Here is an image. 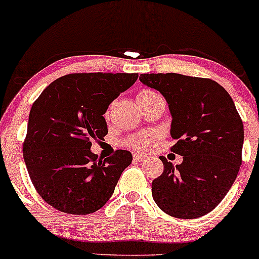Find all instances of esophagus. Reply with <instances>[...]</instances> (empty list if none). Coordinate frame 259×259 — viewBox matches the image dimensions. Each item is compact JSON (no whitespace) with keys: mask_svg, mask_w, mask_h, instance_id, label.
<instances>
[{"mask_svg":"<svg viewBox=\"0 0 259 259\" xmlns=\"http://www.w3.org/2000/svg\"><path fill=\"white\" fill-rule=\"evenodd\" d=\"M133 159H135L136 161H143L144 159H145V156H144V155H142V154H137V153H135V154H133Z\"/></svg>","mask_w":259,"mask_h":259,"instance_id":"34e87169","label":"esophagus"}]
</instances>
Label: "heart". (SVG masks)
I'll return each mask as SVG.
<instances>
[{
  "label": "heart",
  "mask_w": 259,
  "mask_h": 259,
  "mask_svg": "<svg viewBox=\"0 0 259 259\" xmlns=\"http://www.w3.org/2000/svg\"><path fill=\"white\" fill-rule=\"evenodd\" d=\"M156 94H158V93L152 91V89H142V91H139L137 93L136 99H137V103L141 104ZM105 116L106 117L109 116V110L106 111ZM154 141H155V136H154L153 133H141V135L131 136L130 138H127L126 141H124V145H127V147L132 148V149L135 150L143 152V150L149 149V148L152 147Z\"/></svg>",
  "instance_id": "heart-1"
}]
</instances>
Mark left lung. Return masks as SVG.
<instances>
[{"mask_svg":"<svg viewBox=\"0 0 259 259\" xmlns=\"http://www.w3.org/2000/svg\"><path fill=\"white\" fill-rule=\"evenodd\" d=\"M139 79L166 99L177 139L170 150L184 158L174 166L160 156L164 171L152 182L154 202L180 219L205 215L224 199L242 164L243 123L234 101L209 78L144 73Z\"/></svg>","mask_w":259,"mask_h":259,"instance_id":"8db88e82","label":"left lung"}]
</instances>
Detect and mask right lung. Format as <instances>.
<instances>
[{
	"mask_svg": "<svg viewBox=\"0 0 259 259\" xmlns=\"http://www.w3.org/2000/svg\"><path fill=\"white\" fill-rule=\"evenodd\" d=\"M138 73H71L54 80L34 101L23 143L25 166L36 192L57 210L97 211L110 199L128 150L109 158L91 152L92 139L107 135L104 114Z\"/></svg>",
	"mask_w": 259,
	"mask_h": 259,
	"instance_id": "add662e5",
	"label": "right lung"
}]
</instances>
